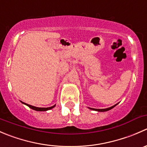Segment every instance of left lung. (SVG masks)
Returning <instances> with one entry per match:
<instances>
[{"label": "left lung", "instance_id": "8db88e82", "mask_svg": "<svg viewBox=\"0 0 147 147\" xmlns=\"http://www.w3.org/2000/svg\"><path fill=\"white\" fill-rule=\"evenodd\" d=\"M117 105H114V106L111 107H109V108H107V109H94V108H90V107H88L89 109H92V110H94V111H97V112H107V111L108 110H110V109H112V108L115 107V106H116Z\"/></svg>", "mask_w": 147, "mask_h": 147}]
</instances>
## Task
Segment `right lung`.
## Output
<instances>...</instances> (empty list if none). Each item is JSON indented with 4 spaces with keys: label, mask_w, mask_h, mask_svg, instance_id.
I'll return each mask as SVG.
<instances>
[{
    "label": "right lung",
    "mask_w": 147,
    "mask_h": 147,
    "mask_svg": "<svg viewBox=\"0 0 147 147\" xmlns=\"http://www.w3.org/2000/svg\"><path fill=\"white\" fill-rule=\"evenodd\" d=\"M21 102L23 104H25V105H27V106L31 108V109H34V110H35V111H40V112H42V111H47V110H49V109H53V108H54L55 107V105H53V106L50 107H46V108H45V107H34V106H32V105H28V104L24 103V102Z\"/></svg>",
    "instance_id": "right-lung-1"
}]
</instances>
